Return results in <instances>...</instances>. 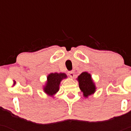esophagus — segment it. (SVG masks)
I'll list each match as a JSON object with an SVG mask.
<instances>
[{
    "label": "esophagus",
    "mask_w": 131,
    "mask_h": 131,
    "mask_svg": "<svg viewBox=\"0 0 131 131\" xmlns=\"http://www.w3.org/2000/svg\"><path fill=\"white\" fill-rule=\"evenodd\" d=\"M68 75H69V76L71 78H73L74 72L73 71H70V72H68Z\"/></svg>",
    "instance_id": "1"
}]
</instances>
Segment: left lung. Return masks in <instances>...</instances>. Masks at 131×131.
<instances>
[{"label": "left lung", "instance_id": "left-lung-1", "mask_svg": "<svg viewBox=\"0 0 131 131\" xmlns=\"http://www.w3.org/2000/svg\"><path fill=\"white\" fill-rule=\"evenodd\" d=\"M78 80L79 82V88L85 97H88L89 95L94 92L96 88L90 74L88 72H82L78 77Z\"/></svg>", "mask_w": 131, "mask_h": 131}]
</instances>
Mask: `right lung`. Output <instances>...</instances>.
<instances>
[{"mask_svg": "<svg viewBox=\"0 0 131 131\" xmlns=\"http://www.w3.org/2000/svg\"><path fill=\"white\" fill-rule=\"evenodd\" d=\"M64 78H67L65 73H52L47 77V82L46 87H44L45 92L50 96H52L59 91V85L60 82Z\"/></svg>", "mask_w": 131, "mask_h": 131, "instance_id": "add662e5", "label": "right lung"}]
</instances>
